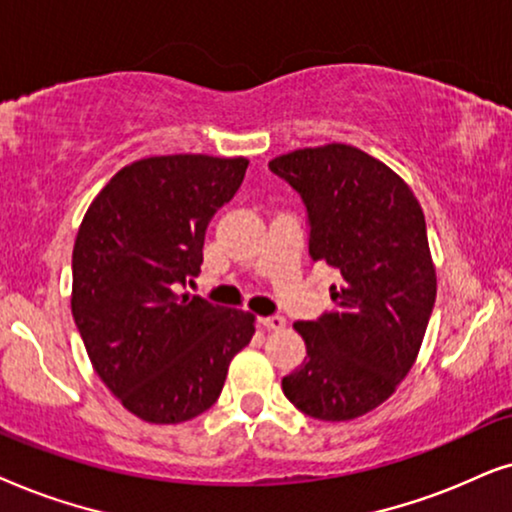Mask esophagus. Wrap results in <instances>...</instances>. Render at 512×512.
<instances>
[{
	"mask_svg": "<svg viewBox=\"0 0 512 512\" xmlns=\"http://www.w3.org/2000/svg\"><path fill=\"white\" fill-rule=\"evenodd\" d=\"M260 323H262L264 327H267V330H283V327H285V318L278 316V313H274V316L262 318Z\"/></svg>",
	"mask_w": 512,
	"mask_h": 512,
	"instance_id": "1",
	"label": "esophagus"
}]
</instances>
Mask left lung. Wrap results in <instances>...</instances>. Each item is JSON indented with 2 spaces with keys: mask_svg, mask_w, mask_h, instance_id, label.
I'll return each instance as SVG.
<instances>
[{
  "mask_svg": "<svg viewBox=\"0 0 512 512\" xmlns=\"http://www.w3.org/2000/svg\"><path fill=\"white\" fill-rule=\"evenodd\" d=\"M306 208L311 262L335 269V309L299 320L306 358L283 377L297 410L320 421L363 417L405 379L435 304L426 220L412 189L349 145L269 161Z\"/></svg>",
  "mask_w": 512,
  "mask_h": 512,
  "instance_id": "8db88e82",
  "label": "left lung"
}]
</instances>
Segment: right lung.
Listing matches in <instances>:
<instances>
[{
	"instance_id": "right-lung-1",
	"label": "right lung",
	"mask_w": 512,
	"mask_h": 512,
	"mask_svg": "<svg viewBox=\"0 0 512 512\" xmlns=\"http://www.w3.org/2000/svg\"><path fill=\"white\" fill-rule=\"evenodd\" d=\"M245 159L175 154L121 168L95 196L72 252V316L105 386L135 417L180 424L220 398L255 335L248 311L180 295L199 276L213 215Z\"/></svg>"
}]
</instances>
